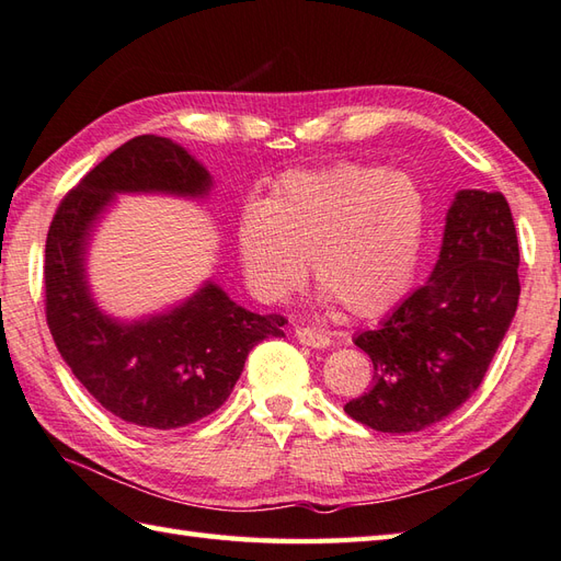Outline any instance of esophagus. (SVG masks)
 Masks as SVG:
<instances>
[{
	"label": "esophagus",
	"mask_w": 561,
	"mask_h": 561,
	"mask_svg": "<svg viewBox=\"0 0 561 561\" xmlns=\"http://www.w3.org/2000/svg\"><path fill=\"white\" fill-rule=\"evenodd\" d=\"M295 339L300 341L302 345H309V347H329L331 345L329 333L317 331V329H309V327H297L295 329Z\"/></svg>",
	"instance_id": "1"
}]
</instances>
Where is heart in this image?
Wrapping results in <instances>:
<instances>
[{"instance_id":"heart-1","label":"heart","mask_w":561,"mask_h":561,"mask_svg":"<svg viewBox=\"0 0 561 561\" xmlns=\"http://www.w3.org/2000/svg\"><path fill=\"white\" fill-rule=\"evenodd\" d=\"M427 208L415 178L345 160L288 172L264 202H247L234 247L249 288L264 302L288 300L312 261L321 300L369 319L389 312L413 285Z\"/></svg>"}]
</instances>
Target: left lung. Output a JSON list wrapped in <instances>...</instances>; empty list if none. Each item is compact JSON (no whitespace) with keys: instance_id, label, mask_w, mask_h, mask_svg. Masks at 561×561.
Listing matches in <instances>:
<instances>
[{"instance_id":"1","label":"left lung","mask_w":561,"mask_h":561,"mask_svg":"<svg viewBox=\"0 0 561 561\" xmlns=\"http://www.w3.org/2000/svg\"><path fill=\"white\" fill-rule=\"evenodd\" d=\"M518 240L502 192L460 190L432 276L355 345L371 389L345 403L363 425L408 434L451 415L478 391L518 307Z\"/></svg>"}]
</instances>
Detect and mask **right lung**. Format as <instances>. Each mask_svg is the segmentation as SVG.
<instances>
[{"label": "right lung", "instance_id": "1", "mask_svg": "<svg viewBox=\"0 0 561 561\" xmlns=\"http://www.w3.org/2000/svg\"><path fill=\"white\" fill-rule=\"evenodd\" d=\"M214 178L180 144L136 136L61 198L45 244L47 327L61 359L112 415L146 430H180L228 401L249 351L280 339V314H254L206 280L160 314L122 321L98 307L85 254L117 194L204 198Z\"/></svg>", "mask_w": 561, "mask_h": 561}]
</instances>
